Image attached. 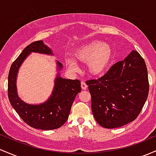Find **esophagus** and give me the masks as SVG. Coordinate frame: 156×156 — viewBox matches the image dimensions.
<instances>
[{"label": "esophagus", "mask_w": 156, "mask_h": 156, "mask_svg": "<svg viewBox=\"0 0 156 156\" xmlns=\"http://www.w3.org/2000/svg\"><path fill=\"white\" fill-rule=\"evenodd\" d=\"M87 85L86 84H85V82H83V81H82L81 82V87H82V89H83V90H85V89L87 88Z\"/></svg>", "instance_id": "1"}]
</instances>
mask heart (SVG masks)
<instances>
[{
    "instance_id": "heart-1",
    "label": "heart",
    "mask_w": 156,
    "mask_h": 156,
    "mask_svg": "<svg viewBox=\"0 0 156 156\" xmlns=\"http://www.w3.org/2000/svg\"><path fill=\"white\" fill-rule=\"evenodd\" d=\"M74 57L80 62L87 63L90 74L99 76L105 71L111 62L112 48L104 42L96 40L76 50ZM67 63L73 70L77 69V65L73 59H68Z\"/></svg>"
}]
</instances>
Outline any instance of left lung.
Instances as JSON below:
<instances>
[{"label":"left lung","mask_w":156,"mask_h":156,"mask_svg":"<svg viewBox=\"0 0 156 156\" xmlns=\"http://www.w3.org/2000/svg\"><path fill=\"white\" fill-rule=\"evenodd\" d=\"M94 118L101 127L116 128L133 122L148 97L147 69L136 51L119 61L105 74L86 81Z\"/></svg>","instance_id":"1"}]
</instances>
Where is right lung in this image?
<instances>
[{"instance_id": "obj_1", "label": "right lung", "mask_w": 156, "mask_h": 156, "mask_svg": "<svg viewBox=\"0 0 156 156\" xmlns=\"http://www.w3.org/2000/svg\"><path fill=\"white\" fill-rule=\"evenodd\" d=\"M31 52L52 55L51 51L42 40L34 42L24 48L18 57L12 62L8 76V97L19 116L27 125L35 129L54 130L60 127L68 120L75 97L81 91L79 80H66L57 76L51 97L45 103L38 105L23 102L18 97L16 90L17 71L23 60ZM59 69L62 64L57 62Z\"/></svg>"}]
</instances>
